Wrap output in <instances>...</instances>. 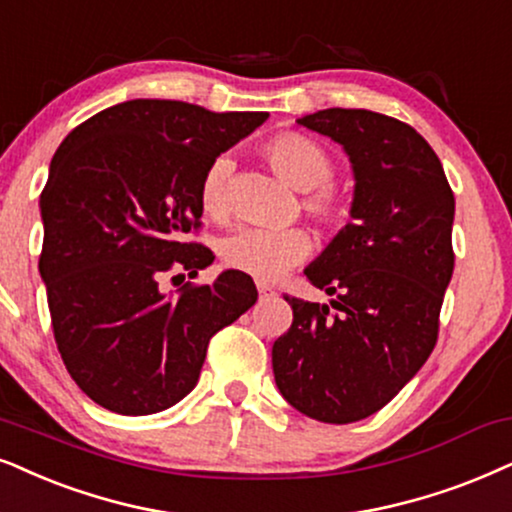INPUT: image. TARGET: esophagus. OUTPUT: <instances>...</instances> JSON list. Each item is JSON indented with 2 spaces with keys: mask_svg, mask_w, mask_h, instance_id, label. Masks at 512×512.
Masks as SVG:
<instances>
[{
  "mask_svg": "<svg viewBox=\"0 0 512 512\" xmlns=\"http://www.w3.org/2000/svg\"><path fill=\"white\" fill-rule=\"evenodd\" d=\"M257 293H260V300H269V297L276 295L274 290H271L269 286H264V283H257Z\"/></svg>",
  "mask_w": 512,
  "mask_h": 512,
  "instance_id": "34e87169",
  "label": "esophagus"
}]
</instances>
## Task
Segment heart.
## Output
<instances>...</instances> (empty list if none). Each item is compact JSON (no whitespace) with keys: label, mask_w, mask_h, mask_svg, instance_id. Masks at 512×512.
<instances>
[{"label":"heart","mask_w":512,"mask_h":512,"mask_svg":"<svg viewBox=\"0 0 512 512\" xmlns=\"http://www.w3.org/2000/svg\"><path fill=\"white\" fill-rule=\"evenodd\" d=\"M267 160L278 179L297 191H304L302 210L321 229L340 231L352 217L349 196L333 184L335 160L326 146L302 132H278L262 144ZM231 160L226 155L212 160L200 179V205L205 215L217 219L229 217V177ZM312 241L304 229H238L219 243V257L229 269L248 274L257 281H274L307 257Z\"/></svg>","instance_id":"obj_1"}]
</instances>
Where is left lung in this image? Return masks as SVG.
Instances as JSON below:
<instances>
[{
  "label": "left lung",
  "mask_w": 512,
  "mask_h": 512,
  "mask_svg": "<svg viewBox=\"0 0 512 512\" xmlns=\"http://www.w3.org/2000/svg\"><path fill=\"white\" fill-rule=\"evenodd\" d=\"M297 125L349 155L352 222L304 269L335 300L286 297L293 323L274 342L271 364L290 406L345 425L383 409L435 349L454 274L456 203L437 153L406 122L326 108Z\"/></svg>",
  "instance_id": "obj_1"
}]
</instances>
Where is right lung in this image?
Here are the masks:
<instances>
[{
	"instance_id": "add662e5",
	"label": "right lung",
	"mask_w": 512,
	"mask_h": 512,
	"mask_svg": "<svg viewBox=\"0 0 512 512\" xmlns=\"http://www.w3.org/2000/svg\"><path fill=\"white\" fill-rule=\"evenodd\" d=\"M267 118L134 99L84 120L51 158L40 274L63 364L103 409H170L196 387L212 335L255 304V283L234 269L177 293L160 281L215 260L184 241L203 215L200 179Z\"/></svg>"
}]
</instances>
